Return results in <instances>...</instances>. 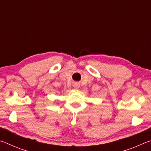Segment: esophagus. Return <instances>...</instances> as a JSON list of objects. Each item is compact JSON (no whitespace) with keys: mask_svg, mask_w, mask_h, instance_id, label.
<instances>
[{"mask_svg":"<svg viewBox=\"0 0 151 151\" xmlns=\"http://www.w3.org/2000/svg\"><path fill=\"white\" fill-rule=\"evenodd\" d=\"M74 87H75L76 89H78L79 87H80V85L78 83H75L74 84Z\"/></svg>","mask_w":151,"mask_h":151,"instance_id":"esophagus-1","label":"esophagus"}]
</instances>
